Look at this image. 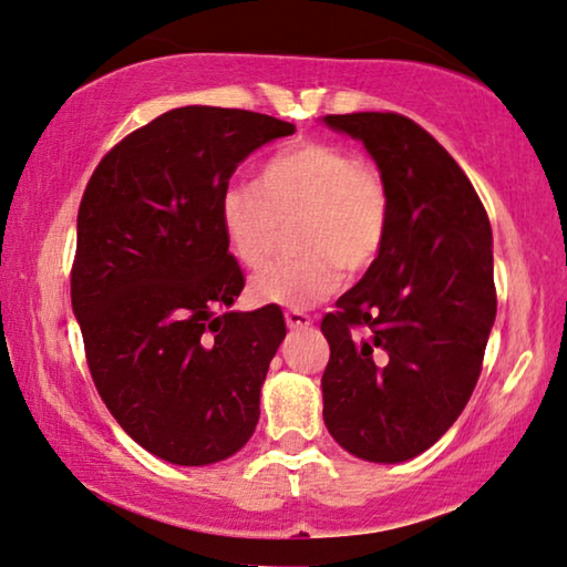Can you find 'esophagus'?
Segmentation results:
<instances>
[{
	"label": "esophagus",
	"instance_id": "obj_1",
	"mask_svg": "<svg viewBox=\"0 0 567 567\" xmlns=\"http://www.w3.org/2000/svg\"><path fill=\"white\" fill-rule=\"evenodd\" d=\"M284 319H286V327H289V330H307V327L311 324L309 315H303V311H293V309L286 311Z\"/></svg>",
	"mask_w": 567,
	"mask_h": 567
}]
</instances>
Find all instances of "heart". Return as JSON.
Segmentation results:
<instances>
[{
    "label": "heart",
    "instance_id": "heart-1",
    "mask_svg": "<svg viewBox=\"0 0 567 567\" xmlns=\"http://www.w3.org/2000/svg\"><path fill=\"white\" fill-rule=\"evenodd\" d=\"M391 196L381 171L332 143H293L260 163L252 184L219 199L227 248L245 268H264L293 225L299 256L250 281L264 307L309 309L340 289L342 268L363 274L389 235Z\"/></svg>",
    "mask_w": 567,
    "mask_h": 567
}]
</instances>
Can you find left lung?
Wrapping results in <instances>:
<instances>
[{
  "mask_svg": "<svg viewBox=\"0 0 567 567\" xmlns=\"http://www.w3.org/2000/svg\"><path fill=\"white\" fill-rule=\"evenodd\" d=\"M360 141L391 196L375 264L322 319L324 424L368 463L430 450L471 399L496 319L486 209L445 147L393 112L327 114Z\"/></svg>",
  "mask_w": 567,
  "mask_h": 567,
  "instance_id": "1",
  "label": "left lung"
}]
</instances>
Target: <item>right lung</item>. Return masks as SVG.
Returning <instances> with one entry per match:
<instances>
[{
    "mask_svg": "<svg viewBox=\"0 0 567 567\" xmlns=\"http://www.w3.org/2000/svg\"><path fill=\"white\" fill-rule=\"evenodd\" d=\"M293 130L258 112L178 106L89 178L71 307L106 409L166 463H219L256 432L286 322L278 307L233 309L245 278L219 199L250 153Z\"/></svg>",
    "mask_w": 567,
    "mask_h": 567,
    "instance_id": "1",
    "label": "right lung"
}]
</instances>
